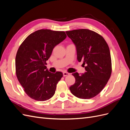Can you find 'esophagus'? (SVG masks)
<instances>
[{
    "label": "esophagus",
    "mask_w": 130,
    "mask_h": 130,
    "mask_svg": "<svg viewBox=\"0 0 130 130\" xmlns=\"http://www.w3.org/2000/svg\"><path fill=\"white\" fill-rule=\"evenodd\" d=\"M70 74L69 73H67V72H64L63 73V76H66L67 75H69Z\"/></svg>",
    "instance_id": "esophagus-1"
}]
</instances>
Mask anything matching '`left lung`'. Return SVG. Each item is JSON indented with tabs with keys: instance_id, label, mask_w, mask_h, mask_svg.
Here are the masks:
<instances>
[{
	"instance_id": "obj_1",
	"label": "left lung",
	"mask_w": 130,
	"mask_h": 130,
	"mask_svg": "<svg viewBox=\"0 0 130 130\" xmlns=\"http://www.w3.org/2000/svg\"><path fill=\"white\" fill-rule=\"evenodd\" d=\"M66 32L75 45L77 60L83 61L86 71L81 75L72 74L75 82L69 89L80 99H90L101 92L111 77L112 62L108 45L101 35L88 29Z\"/></svg>"
}]
</instances>
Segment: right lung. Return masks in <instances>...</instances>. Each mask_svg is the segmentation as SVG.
I'll use <instances>...</instances> for the list:
<instances>
[{
	"mask_svg": "<svg viewBox=\"0 0 130 130\" xmlns=\"http://www.w3.org/2000/svg\"><path fill=\"white\" fill-rule=\"evenodd\" d=\"M66 37L64 31L41 29L29 35L19 46L15 56V73L24 92L31 99L43 101L54 95L63 73L49 72L46 61L54 47Z\"/></svg>",
	"mask_w": 130,
	"mask_h": 130,
	"instance_id": "1",
	"label": "right lung"
}]
</instances>
